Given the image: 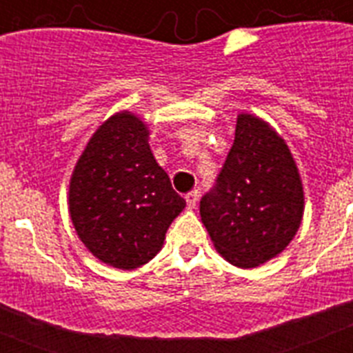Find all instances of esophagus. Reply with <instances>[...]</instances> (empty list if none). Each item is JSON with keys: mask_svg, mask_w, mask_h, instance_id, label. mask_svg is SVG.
<instances>
[{"mask_svg": "<svg viewBox=\"0 0 353 353\" xmlns=\"http://www.w3.org/2000/svg\"><path fill=\"white\" fill-rule=\"evenodd\" d=\"M198 199H199V191H191V192H189V194L185 196L187 207L194 208L196 203H198Z\"/></svg>", "mask_w": 353, "mask_h": 353, "instance_id": "1", "label": "esophagus"}]
</instances>
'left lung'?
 Instances as JSON below:
<instances>
[{"mask_svg": "<svg viewBox=\"0 0 353 353\" xmlns=\"http://www.w3.org/2000/svg\"><path fill=\"white\" fill-rule=\"evenodd\" d=\"M199 214L215 249L240 269L272 260L297 233L304 191L288 145L261 118H236L235 141Z\"/></svg>", "mask_w": 353, "mask_h": 353, "instance_id": "8db88e82", "label": "left lung"}]
</instances>
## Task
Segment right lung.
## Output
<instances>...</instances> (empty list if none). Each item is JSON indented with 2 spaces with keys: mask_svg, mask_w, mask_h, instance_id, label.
I'll use <instances>...</instances> for the list:
<instances>
[{
  "mask_svg": "<svg viewBox=\"0 0 353 353\" xmlns=\"http://www.w3.org/2000/svg\"><path fill=\"white\" fill-rule=\"evenodd\" d=\"M148 134L136 114H113L90 138L68 187V210L81 242L121 270L148 263L185 207L155 161Z\"/></svg>",
  "mask_w": 353,
  "mask_h": 353,
  "instance_id": "1",
  "label": "right lung"
}]
</instances>
